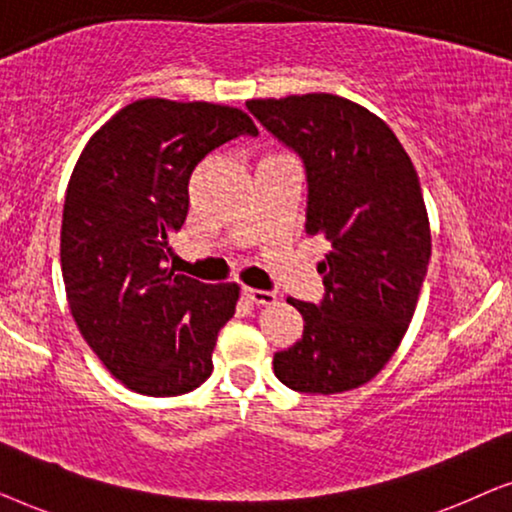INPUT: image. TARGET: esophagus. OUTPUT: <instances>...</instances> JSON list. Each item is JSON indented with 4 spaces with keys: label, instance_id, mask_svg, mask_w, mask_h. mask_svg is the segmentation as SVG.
Segmentation results:
<instances>
[{
    "label": "esophagus",
    "instance_id": "obj_1",
    "mask_svg": "<svg viewBox=\"0 0 512 512\" xmlns=\"http://www.w3.org/2000/svg\"><path fill=\"white\" fill-rule=\"evenodd\" d=\"M244 296H247L251 303H256V305H275L277 303V293L275 291L251 289V286H247V289H244Z\"/></svg>",
    "mask_w": 512,
    "mask_h": 512
}]
</instances>
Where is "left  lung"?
Here are the masks:
<instances>
[{
    "instance_id": "1",
    "label": "left lung",
    "mask_w": 512,
    "mask_h": 512,
    "mask_svg": "<svg viewBox=\"0 0 512 512\" xmlns=\"http://www.w3.org/2000/svg\"><path fill=\"white\" fill-rule=\"evenodd\" d=\"M247 109L303 158L307 235H324V300L289 298L303 338L275 354L279 382L342 394L373 380L401 345L431 258L415 165L382 118L328 93L249 100Z\"/></svg>"
}]
</instances>
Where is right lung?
Instances as JSON below:
<instances>
[{
	"mask_svg": "<svg viewBox=\"0 0 512 512\" xmlns=\"http://www.w3.org/2000/svg\"><path fill=\"white\" fill-rule=\"evenodd\" d=\"M240 135H258L242 109L146 97L76 160L60 230L67 303L97 359L137 394H188L212 375L240 286L174 275L167 235L184 226L195 165Z\"/></svg>",
	"mask_w": 512,
	"mask_h": 512,
	"instance_id": "add662e5",
	"label": "right lung"
}]
</instances>
